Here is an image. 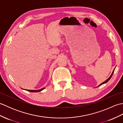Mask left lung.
<instances>
[{
    "label": "left lung",
    "instance_id": "obj_1",
    "mask_svg": "<svg viewBox=\"0 0 123 123\" xmlns=\"http://www.w3.org/2000/svg\"><path fill=\"white\" fill-rule=\"evenodd\" d=\"M115 68L114 69V70H113V72H112V74H111V76L110 77H109L108 78V79H107L106 81H104V82H103V83H101V84H100V85H99L98 86V87H99V86H101V85H103V84H104V83H107V82L109 80H110L111 79V77H112V75H113V74H114V70H115Z\"/></svg>",
    "mask_w": 123,
    "mask_h": 123
}]
</instances>
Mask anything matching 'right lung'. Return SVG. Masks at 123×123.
<instances>
[{"mask_svg": "<svg viewBox=\"0 0 123 123\" xmlns=\"http://www.w3.org/2000/svg\"><path fill=\"white\" fill-rule=\"evenodd\" d=\"M44 89V88H42L41 89H40V90H26H26H27L28 91H30V92H40V91L43 90Z\"/></svg>", "mask_w": 123, "mask_h": 123, "instance_id": "obj_1", "label": "right lung"}]
</instances>
